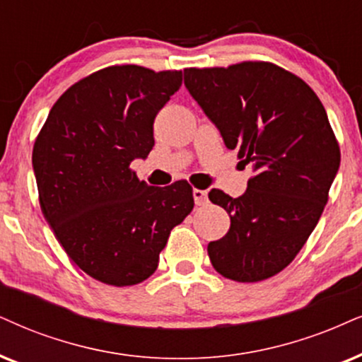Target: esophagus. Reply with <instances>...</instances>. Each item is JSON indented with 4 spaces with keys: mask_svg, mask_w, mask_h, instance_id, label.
<instances>
[{
    "mask_svg": "<svg viewBox=\"0 0 362 362\" xmlns=\"http://www.w3.org/2000/svg\"><path fill=\"white\" fill-rule=\"evenodd\" d=\"M194 200H195V205H207L209 202V195H207V190H200V189H194Z\"/></svg>",
    "mask_w": 362,
    "mask_h": 362,
    "instance_id": "1",
    "label": "esophagus"
}]
</instances>
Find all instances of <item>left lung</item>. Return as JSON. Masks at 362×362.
<instances>
[{
    "mask_svg": "<svg viewBox=\"0 0 362 362\" xmlns=\"http://www.w3.org/2000/svg\"><path fill=\"white\" fill-rule=\"evenodd\" d=\"M184 81L227 148L255 175L237 199L210 190L230 228L207 250L214 269L237 282H259L289 265L317 226L341 152L313 88L267 62L185 68Z\"/></svg>",
    "mask_w": 362,
    "mask_h": 362,
    "instance_id": "8db88e82",
    "label": "left lung"
}]
</instances>
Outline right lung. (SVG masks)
<instances>
[{"label": "right lung", "mask_w": 362, "mask_h": 362, "mask_svg": "<svg viewBox=\"0 0 362 362\" xmlns=\"http://www.w3.org/2000/svg\"><path fill=\"white\" fill-rule=\"evenodd\" d=\"M182 71L108 66L70 86L36 136L41 212L81 271L108 286L155 272L170 230L194 209L184 180L155 189L130 163L153 148V120Z\"/></svg>", "instance_id": "add662e5"}]
</instances>
